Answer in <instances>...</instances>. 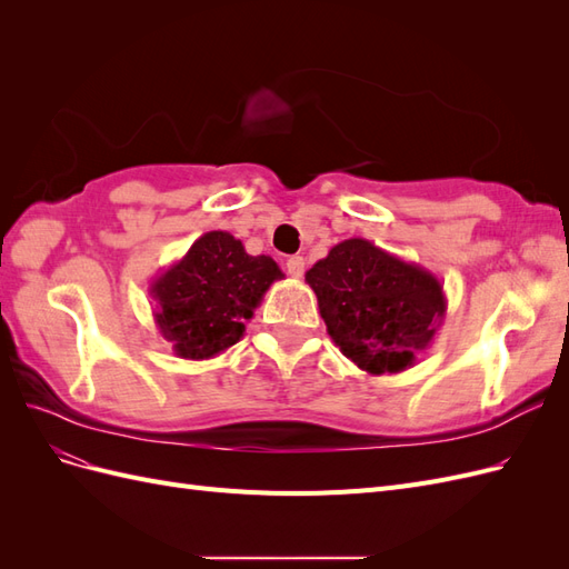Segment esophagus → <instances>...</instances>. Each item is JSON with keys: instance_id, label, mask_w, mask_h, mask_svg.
I'll return each mask as SVG.
<instances>
[{"instance_id": "1", "label": "esophagus", "mask_w": 569, "mask_h": 569, "mask_svg": "<svg viewBox=\"0 0 569 569\" xmlns=\"http://www.w3.org/2000/svg\"><path fill=\"white\" fill-rule=\"evenodd\" d=\"M284 268H287V272L291 274V278H303V272H306V258H303V256H291V258H287Z\"/></svg>"}]
</instances>
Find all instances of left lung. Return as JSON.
<instances>
[{"mask_svg":"<svg viewBox=\"0 0 569 569\" xmlns=\"http://www.w3.org/2000/svg\"><path fill=\"white\" fill-rule=\"evenodd\" d=\"M327 335L368 375L416 366L446 318L437 274L363 237L343 239L306 272Z\"/></svg>","mask_w":569,"mask_h":569,"instance_id":"left-lung-1","label":"left lung"}]
</instances>
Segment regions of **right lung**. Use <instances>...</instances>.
<instances>
[{
  "label": "right lung",
  "mask_w": 569,
  "mask_h": 569,
  "mask_svg": "<svg viewBox=\"0 0 569 569\" xmlns=\"http://www.w3.org/2000/svg\"><path fill=\"white\" fill-rule=\"evenodd\" d=\"M282 278L270 256H251L230 232L211 230L151 280L153 322L176 356L209 360L244 337L263 295Z\"/></svg>",
  "instance_id": "1"
}]
</instances>
